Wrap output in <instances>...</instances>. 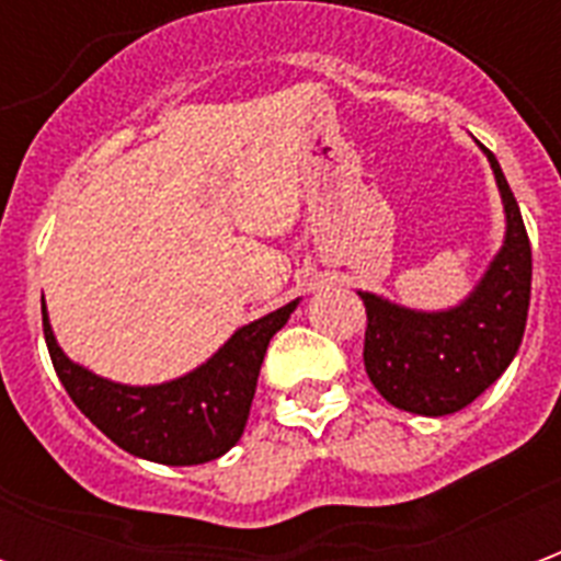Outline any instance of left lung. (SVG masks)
Here are the masks:
<instances>
[{"mask_svg": "<svg viewBox=\"0 0 561 561\" xmlns=\"http://www.w3.org/2000/svg\"><path fill=\"white\" fill-rule=\"evenodd\" d=\"M483 152L505 201L507 233L469 300L430 316L360 294L366 376L402 412L442 417L466 409L505 373L523 342L531 294L529 233L499 161L490 149Z\"/></svg>", "mask_w": 561, "mask_h": 561, "instance_id": "left-lung-1", "label": "left lung"}]
</instances>
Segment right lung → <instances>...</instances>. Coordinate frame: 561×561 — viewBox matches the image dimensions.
<instances>
[{
  "label": "right lung",
  "mask_w": 561,
  "mask_h": 561,
  "mask_svg": "<svg viewBox=\"0 0 561 561\" xmlns=\"http://www.w3.org/2000/svg\"><path fill=\"white\" fill-rule=\"evenodd\" d=\"M294 306L297 304L282 306L245 324L195 373L156 388L114 385L71 364L56 345L44 304L42 321L47 352L62 388L114 445L164 466H201L240 442L267 345L288 321Z\"/></svg>",
  "instance_id": "obj_1"
}]
</instances>
